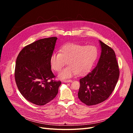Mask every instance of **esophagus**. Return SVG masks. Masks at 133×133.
<instances>
[{"label": "esophagus", "mask_w": 133, "mask_h": 133, "mask_svg": "<svg viewBox=\"0 0 133 133\" xmlns=\"http://www.w3.org/2000/svg\"><path fill=\"white\" fill-rule=\"evenodd\" d=\"M64 82H65V83H70V82H72V80H64Z\"/></svg>", "instance_id": "34e87169"}]
</instances>
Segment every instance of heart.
I'll return each instance as SVG.
<instances>
[{
  "label": "heart",
  "mask_w": 133,
  "mask_h": 133,
  "mask_svg": "<svg viewBox=\"0 0 133 133\" xmlns=\"http://www.w3.org/2000/svg\"><path fill=\"white\" fill-rule=\"evenodd\" d=\"M98 57L96 48L92 45L68 44L62 46L60 53L55 52L50 58V65L56 72H60L66 63L69 65L59 74L61 79L83 75L89 72Z\"/></svg>",
  "instance_id": "1"
}]
</instances>
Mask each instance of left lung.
<instances>
[{"label": "left lung", "instance_id": "left-lung-1", "mask_svg": "<svg viewBox=\"0 0 133 133\" xmlns=\"http://www.w3.org/2000/svg\"><path fill=\"white\" fill-rule=\"evenodd\" d=\"M102 53L96 66L80 79L78 98L87 105L105 101L114 91L119 77V69L114 50L100 41Z\"/></svg>", "mask_w": 133, "mask_h": 133}]
</instances>
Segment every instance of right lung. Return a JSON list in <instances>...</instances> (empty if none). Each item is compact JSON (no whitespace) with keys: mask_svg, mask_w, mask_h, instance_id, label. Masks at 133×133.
<instances>
[{"mask_svg":"<svg viewBox=\"0 0 133 133\" xmlns=\"http://www.w3.org/2000/svg\"><path fill=\"white\" fill-rule=\"evenodd\" d=\"M57 38L39 39L20 51L15 68V80L21 94L37 105H44L54 99L61 82L53 79L50 58Z\"/></svg>","mask_w":133,"mask_h":133,"instance_id":"obj_1","label":"right lung"}]
</instances>
